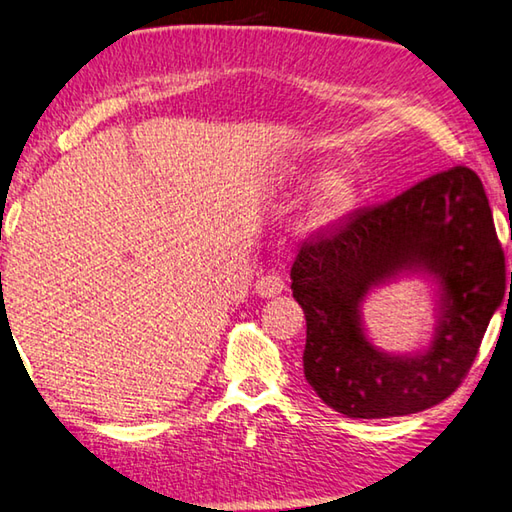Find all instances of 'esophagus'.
<instances>
[{"mask_svg":"<svg viewBox=\"0 0 512 512\" xmlns=\"http://www.w3.org/2000/svg\"><path fill=\"white\" fill-rule=\"evenodd\" d=\"M286 288V282L277 273H266L255 282V291L262 297H275Z\"/></svg>","mask_w":512,"mask_h":512,"instance_id":"obj_1","label":"esophagus"}]
</instances>
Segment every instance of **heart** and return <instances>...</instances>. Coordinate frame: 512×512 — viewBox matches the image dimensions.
Wrapping results in <instances>:
<instances>
[{
    "instance_id": "heart-1",
    "label": "heart",
    "mask_w": 512,
    "mask_h": 512,
    "mask_svg": "<svg viewBox=\"0 0 512 512\" xmlns=\"http://www.w3.org/2000/svg\"><path fill=\"white\" fill-rule=\"evenodd\" d=\"M351 197H353V188L345 174L340 172L327 174L320 181L318 190H315V201H313L315 219H331L340 215V212L349 206Z\"/></svg>"
}]
</instances>
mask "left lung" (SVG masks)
Here are the masks:
<instances>
[{"label": "left lung", "instance_id": "left-lung-1", "mask_svg": "<svg viewBox=\"0 0 512 512\" xmlns=\"http://www.w3.org/2000/svg\"><path fill=\"white\" fill-rule=\"evenodd\" d=\"M407 267L440 277L446 311L430 350L396 359L361 336L357 304ZM291 280L306 318L304 376L315 394L349 418H389L457 392L504 300L506 257L481 179L457 165L304 241Z\"/></svg>", "mask_w": 512, "mask_h": 512}]
</instances>
